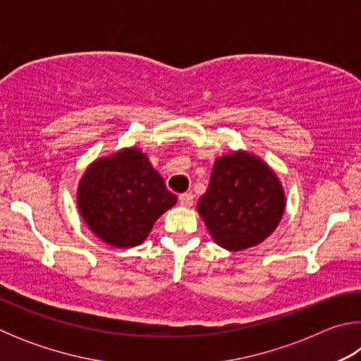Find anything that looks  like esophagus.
<instances>
[{
	"mask_svg": "<svg viewBox=\"0 0 361 361\" xmlns=\"http://www.w3.org/2000/svg\"><path fill=\"white\" fill-rule=\"evenodd\" d=\"M192 202H194V197L191 192H183L178 195V204L181 207H191Z\"/></svg>",
	"mask_w": 361,
	"mask_h": 361,
	"instance_id": "1",
	"label": "esophagus"
}]
</instances>
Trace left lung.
Returning <instances> with one entry per match:
<instances>
[{"mask_svg":"<svg viewBox=\"0 0 361 361\" xmlns=\"http://www.w3.org/2000/svg\"><path fill=\"white\" fill-rule=\"evenodd\" d=\"M197 212L219 247L240 252L276 231L285 212V192L264 161L237 151L215 161Z\"/></svg>","mask_w":361,"mask_h":361,"instance_id":"obj_1","label":"left lung"}]
</instances>
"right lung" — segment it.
<instances>
[{"label": "right lung", "mask_w": 361, "mask_h": 361, "mask_svg": "<svg viewBox=\"0 0 361 361\" xmlns=\"http://www.w3.org/2000/svg\"><path fill=\"white\" fill-rule=\"evenodd\" d=\"M175 204L176 195L137 148L97 159L78 186V209L85 224L118 248L140 245L156 219Z\"/></svg>", "instance_id": "1"}]
</instances>
